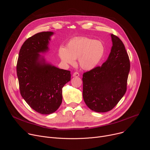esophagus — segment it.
Returning <instances> with one entry per match:
<instances>
[{
  "instance_id": "34e87169",
  "label": "esophagus",
  "mask_w": 150,
  "mask_h": 150,
  "mask_svg": "<svg viewBox=\"0 0 150 150\" xmlns=\"http://www.w3.org/2000/svg\"><path fill=\"white\" fill-rule=\"evenodd\" d=\"M73 76H74V77H78V76H79V73L78 72H74V74H73Z\"/></svg>"
}]
</instances>
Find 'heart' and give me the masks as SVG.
<instances>
[{"label": "heart", "instance_id": "heart-1", "mask_svg": "<svg viewBox=\"0 0 150 150\" xmlns=\"http://www.w3.org/2000/svg\"><path fill=\"white\" fill-rule=\"evenodd\" d=\"M105 48L101 41L80 37L71 39L66 47L60 46L58 54L65 65H74L78 59L79 67L83 70L95 68L104 57Z\"/></svg>", "mask_w": 150, "mask_h": 150}]
</instances>
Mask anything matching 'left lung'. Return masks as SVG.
<instances>
[{
    "label": "left lung",
    "instance_id": "left-lung-1",
    "mask_svg": "<svg viewBox=\"0 0 150 150\" xmlns=\"http://www.w3.org/2000/svg\"><path fill=\"white\" fill-rule=\"evenodd\" d=\"M112 47L107 60L101 67L83 74V98L96 112L111 110L126 91L130 71L129 56L120 39L111 34Z\"/></svg>",
    "mask_w": 150,
    "mask_h": 150
}]
</instances>
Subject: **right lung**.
Segmentation results:
<instances>
[{
	"mask_svg": "<svg viewBox=\"0 0 150 150\" xmlns=\"http://www.w3.org/2000/svg\"><path fill=\"white\" fill-rule=\"evenodd\" d=\"M51 31L37 33L21 47L16 65L21 96L42 115L56 112L62 101V88L71 81V72L48 63L40 53L49 51Z\"/></svg>",
	"mask_w": 150,
	"mask_h": 150,
	"instance_id": "1",
	"label": "right lung"
}]
</instances>
